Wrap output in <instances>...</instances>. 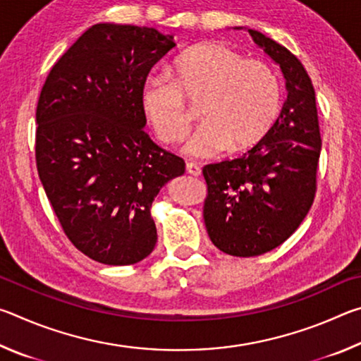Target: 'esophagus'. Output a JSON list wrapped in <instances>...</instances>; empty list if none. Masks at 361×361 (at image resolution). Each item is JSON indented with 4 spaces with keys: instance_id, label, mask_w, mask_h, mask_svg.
<instances>
[{
    "instance_id": "obj_1",
    "label": "esophagus",
    "mask_w": 361,
    "mask_h": 361,
    "mask_svg": "<svg viewBox=\"0 0 361 361\" xmlns=\"http://www.w3.org/2000/svg\"><path fill=\"white\" fill-rule=\"evenodd\" d=\"M186 172L189 175H192V176H199L200 175V167L197 166V164H194V162H188L186 164Z\"/></svg>"
}]
</instances>
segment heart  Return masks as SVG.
<instances>
[{"label": "heart", "instance_id": "1", "mask_svg": "<svg viewBox=\"0 0 361 361\" xmlns=\"http://www.w3.org/2000/svg\"><path fill=\"white\" fill-rule=\"evenodd\" d=\"M170 76H149L140 87L142 113L157 138L178 143L200 105L204 124L189 140L194 157L247 151L267 135L280 109L277 75L261 60L245 59L224 42L188 47L170 66Z\"/></svg>", "mask_w": 361, "mask_h": 361}]
</instances>
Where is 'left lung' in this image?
Returning <instances> with one entry per match:
<instances>
[{
    "label": "left lung",
    "mask_w": 361,
    "mask_h": 361,
    "mask_svg": "<svg viewBox=\"0 0 361 361\" xmlns=\"http://www.w3.org/2000/svg\"><path fill=\"white\" fill-rule=\"evenodd\" d=\"M247 30L279 65L286 100L271 130L234 161L205 166L204 221L213 245L232 256H258L288 239L315 195L322 138L315 90L302 63L266 35Z\"/></svg>",
    "instance_id": "8db88e82"
}]
</instances>
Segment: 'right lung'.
I'll use <instances>...</instances> for the list:
<instances>
[{
	"instance_id": "1",
	"label": "right lung",
	"mask_w": 361,
	"mask_h": 361,
	"mask_svg": "<svg viewBox=\"0 0 361 361\" xmlns=\"http://www.w3.org/2000/svg\"><path fill=\"white\" fill-rule=\"evenodd\" d=\"M175 46L156 28L97 23L42 85L39 180L66 237L102 264H135L154 250L152 200L185 173V161L145 132L138 102L148 73Z\"/></svg>"
}]
</instances>
